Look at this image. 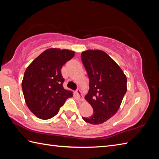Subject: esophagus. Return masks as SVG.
I'll return each mask as SVG.
<instances>
[{
  "instance_id": "34e87169",
  "label": "esophagus",
  "mask_w": 159,
  "mask_h": 159,
  "mask_svg": "<svg viewBox=\"0 0 159 159\" xmlns=\"http://www.w3.org/2000/svg\"><path fill=\"white\" fill-rule=\"evenodd\" d=\"M76 96H78V98H79V99L80 100V101H84V98H83V96L82 95V93H81V91H80L79 89H77L76 91Z\"/></svg>"
}]
</instances>
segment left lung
Instances as JSON below:
<instances>
[{
  "label": "left lung",
  "instance_id": "left-lung-1",
  "mask_svg": "<svg viewBox=\"0 0 159 159\" xmlns=\"http://www.w3.org/2000/svg\"><path fill=\"white\" fill-rule=\"evenodd\" d=\"M81 59L89 79V90L85 97L93 109L86 122L100 124L113 117L119 109L127 91V79L113 59L100 50H87Z\"/></svg>",
  "mask_w": 159,
  "mask_h": 159
}]
</instances>
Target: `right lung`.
Segmentation results:
<instances>
[{
	"label": "right lung",
	"instance_id": "add662e5",
	"mask_svg": "<svg viewBox=\"0 0 159 159\" xmlns=\"http://www.w3.org/2000/svg\"><path fill=\"white\" fill-rule=\"evenodd\" d=\"M70 50L49 48L33 61L22 82L26 105L35 116L48 120L59 112L72 92L63 88L62 66L74 56Z\"/></svg>",
	"mask_w": 159,
	"mask_h": 159
}]
</instances>
